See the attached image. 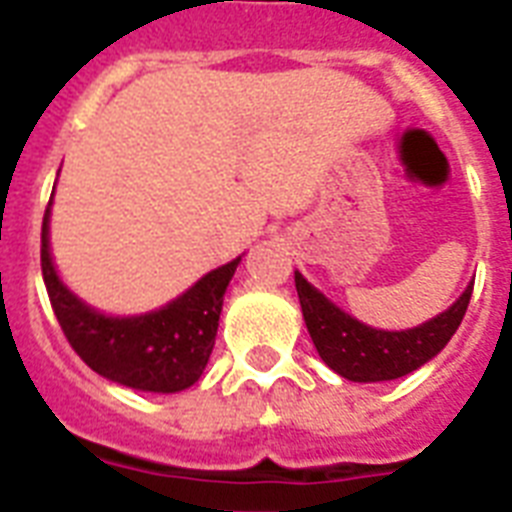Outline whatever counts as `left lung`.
Wrapping results in <instances>:
<instances>
[{
  "label": "left lung",
  "mask_w": 512,
  "mask_h": 512,
  "mask_svg": "<svg viewBox=\"0 0 512 512\" xmlns=\"http://www.w3.org/2000/svg\"><path fill=\"white\" fill-rule=\"evenodd\" d=\"M295 287L305 327L311 332L319 356L327 361L329 369L353 382L396 380L428 364L452 340L473 295V284H470L460 300L436 319L404 332H385V329L366 327L348 313H342L300 273H295Z\"/></svg>",
  "instance_id": "8db88e82"
}]
</instances>
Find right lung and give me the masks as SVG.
Here are the masks:
<instances>
[{
	"instance_id": "right-lung-1",
	"label": "right lung",
	"mask_w": 512,
	"mask_h": 512,
	"mask_svg": "<svg viewBox=\"0 0 512 512\" xmlns=\"http://www.w3.org/2000/svg\"><path fill=\"white\" fill-rule=\"evenodd\" d=\"M47 217L42 220V276L50 305L68 345L100 377L151 393H177L199 380L215 348L217 321L241 257L196 281L185 295L159 311L132 319H111L92 311L60 284L47 247Z\"/></svg>"
}]
</instances>
